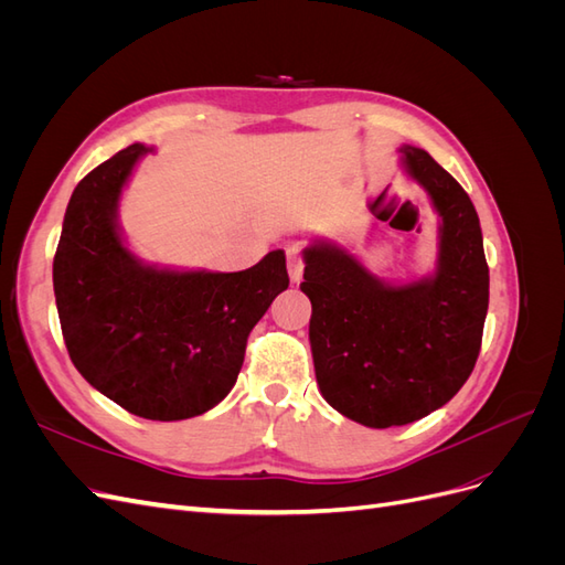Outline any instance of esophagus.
Here are the masks:
<instances>
[{
    "mask_svg": "<svg viewBox=\"0 0 565 565\" xmlns=\"http://www.w3.org/2000/svg\"><path fill=\"white\" fill-rule=\"evenodd\" d=\"M287 270H289V278H292V282L301 280V276H303V256L297 247L287 249Z\"/></svg>",
    "mask_w": 565,
    "mask_h": 565,
    "instance_id": "34e87169",
    "label": "esophagus"
}]
</instances>
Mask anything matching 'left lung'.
Segmentation results:
<instances>
[{
    "instance_id": "left-lung-1",
    "label": "left lung",
    "mask_w": 565,
    "mask_h": 565,
    "mask_svg": "<svg viewBox=\"0 0 565 565\" xmlns=\"http://www.w3.org/2000/svg\"><path fill=\"white\" fill-rule=\"evenodd\" d=\"M403 164L440 216L431 278L388 285L332 243L303 249L301 292L322 398L344 417L388 429L426 417L465 386L481 351L488 264L473 202L429 152Z\"/></svg>"
}]
</instances>
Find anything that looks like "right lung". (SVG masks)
Returning a JSON list of instances; mask_svg holds the SVG:
<instances>
[{
    "label": "right lung",
    "instance_id": "right-lung-1",
    "mask_svg": "<svg viewBox=\"0 0 565 565\" xmlns=\"http://www.w3.org/2000/svg\"><path fill=\"white\" fill-rule=\"evenodd\" d=\"M148 150H119L77 183L54 256V295L82 377L136 417L177 422L228 396L252 328L289 278L282 249L237 273L136 259L119 237L117 202Z\"/></svg>",
    "mask_w": 565,
    "mask_h": 565
}]
</instances>
